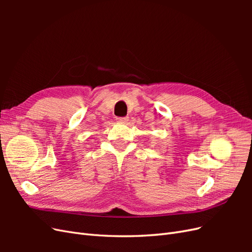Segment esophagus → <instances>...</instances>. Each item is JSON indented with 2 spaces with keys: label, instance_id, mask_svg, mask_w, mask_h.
I'll return each instance as SVG.
<instances>
[{
  "label": "esophagus",
  "instance_id": "1",
  "mask_svg": "<svg viewBox=\"0 0 252 252\" xmlns=\"http://www.w3.org/2000/svg\"><path fill=\"white\" fill-rule=\"evenodd\" d=\"M128 117H124V118H117V121L121 124H126L128 122Z\"/></svg>",
  "mask_w": 252,
  "mask_h": 252
}]
</instances>
